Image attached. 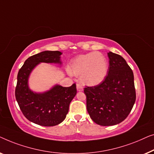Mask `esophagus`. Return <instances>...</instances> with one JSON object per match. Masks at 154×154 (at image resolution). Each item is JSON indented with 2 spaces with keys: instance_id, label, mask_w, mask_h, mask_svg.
<instances>
[{
  "instance_id": "obj_1",
  "label": "esophagus",
  "mask_w": 154,
  "mask_h": 154,
  "mask_svg": "<svg viewBox=\"0 0 154 154\" xmlns=\"http://www.w3.org/2000/svg\"><path fill=\"white\" fill-rule=\"evenodd\" d=\"M77 90L78 91H83V87H82V86L81 84H77Z\"/></svg>"
}]
</instances>
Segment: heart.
<instances>
[{
    "label": "heart",
    "mask_w": 154,
    "mask_h": 154,
    "mask_svg": "<svg viewBox=\"0 0 154 154\" xmlns=\"http://www.w3.org/2000/svg\"><path fill=\"white\" fill-rule=\"evenodd\" d=\"M68 71L75 75H82V81L89 86H96L105 79L108 72L105 56L98 52L82 54L72 60Z\"/></svg>",
    "instance_id": "obj_1"
}]
</instances>
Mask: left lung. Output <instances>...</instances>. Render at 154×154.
<instances>
[{"mask_svg":"<svg viewBox=\"0 0 154 154\" xmlns=\"http://www.w3.org/2000/svg\"><path fill=\"white\" fill-rule=\"evenodd\" d=\"M107 75L100 84L86 86V109L90 117L103 126L125 120L136 99L133 70L122 56L109 51Z\"/></svg>","mask_w":154,"mask_h":154,"instance_id":"left-lung-1","label":"left lung"}]
</instances>
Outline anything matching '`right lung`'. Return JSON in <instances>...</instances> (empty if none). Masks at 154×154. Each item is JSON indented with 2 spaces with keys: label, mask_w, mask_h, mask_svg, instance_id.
Wrapping results in <instances>:
<instances>
[{
  "label": "right lung",
  "mask_w": 154,
  "mask_h": 154,
  "mask_svg": "<svg viewBox=\"0 0 154 154\" xmlns=\"http://www.w3.org/2000/svg\"><path fill=\"white\" fill-rule=\"evenodd\" d=\"M62 53L45 51L26 60L17 75L15 97L21 111L31 122L42 126L59 124L66 117L70 102L77 94L76 84L69 87L56 85L48 91L37 94L30 89L28 80L30 73L40 63H58Z\"/></svg>",
  "instance_id": "1"
}]
</instances>
